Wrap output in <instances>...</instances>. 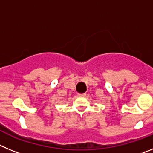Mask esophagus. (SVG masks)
Masks as SVG:
<instances>
[{
	"label": "esophagus",
	"instance_id": "1",
	"mask_svg": "<svg viewBox=\"0 0 153 153\" xmlns=\"http://www.w3.org/2000/svg\"><path fill=\"white\" fill-rule=\"evenodd\" d=\"M86 96V93H78V97H84Z\"/></svg>",
	"mask_w": 153,
	"mask_h": 153
}]
</instances>
